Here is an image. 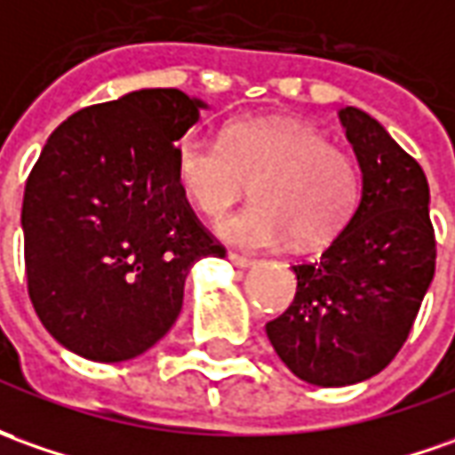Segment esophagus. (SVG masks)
Here are the masks:
<instances>
[{
    "label": "esophagus",
    "instance_id": "1",
    "mask_svg": "<svg viewBox=\"0 0 455 455\" xmlns=\"http://www.w3.org/2000/svg\"><path fill=\"white\" fill-rule=\"evenodd\" d=\"M228 261L234 264V267H239V268H251L256 267V261L253 259H249V256H241V253H228Z\"/></svg>",
    "mask_w": 455,
    "mask_h": 455
}]
</instances>
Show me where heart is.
<instances>
[{"label":"heart","instance_id":"heart-1","mask_svg":"<svg viewBox=\"0 0 455 455\" xmlns=\"http://www.w3.org/2000/svg\"><path fill=\"white\" fill-rule=\"evenodd\" d=\"M176 187L219 219L251 181L253 199L219 224L243 249H274L296 236L304 246L333 239L361 202L358 164L316 126L279 116L228 124L221 137L188 132L176 141Z\"/></svg>","mask_w":455,"mask_h":455}]
</instances>
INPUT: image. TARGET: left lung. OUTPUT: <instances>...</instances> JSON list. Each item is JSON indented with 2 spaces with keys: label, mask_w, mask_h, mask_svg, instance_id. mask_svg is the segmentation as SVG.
Here are the masks:
<instances>
[{
  "label": "left lung",
  "mask_w": 455,
  "mask_h": 455,
  "mask_svg": "<svg viewBox=\"0 0 455 455\" xmlns=\"http://www.w3.org/2000/svg\"><path fill=\"white\" fill-rule=\"evenodd\" d=\"M361 166V202L314 261L267 336L301 381L348 386L383 371L409 339L435 271L428 181L373 116L339 111Z\"/></svg>",
  "instance_id": "left-lung-1"
}]
</instances>
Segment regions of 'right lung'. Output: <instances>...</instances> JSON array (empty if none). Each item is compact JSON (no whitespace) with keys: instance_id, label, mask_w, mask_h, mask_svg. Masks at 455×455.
I'll return each instance as SVG.
<instances>
[{"instance_id":"1","label":"right lung","mask_w":455,"mask_h":455,"mask_svg":"<svg viewBox=\"0 0 455 455\" xmlns=\"http://www.w3.org/2000/svg\"><path fill=\"white\" fill-rule=\"evenodd\" d=\"M206 104L139 89L72 114L24 188L34 311L64 348L101 363L144 354L174 326L188 268L224 246L176 187V141Z\"/></svg>"}]
</instances>
